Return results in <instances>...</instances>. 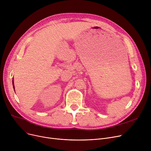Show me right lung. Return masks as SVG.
Wrapping results in <instances>:
<instances>
[{
    "instance_id": "1",
    "label": "right lung",
    "mask_w": 151,
    "mask_h": 151,
    "mask_svg": "<svg viewBox=\"0 0 151 151\" xmlns=\"http://www.w3.org/2000/svg\"><path fill=\"white\" fill-rule=\"evenodd\" d=\"M12 83H13V84H14V82H13V81H12ZM13 89H14V86H13Z\"/></svg>"
}]
</instances>
